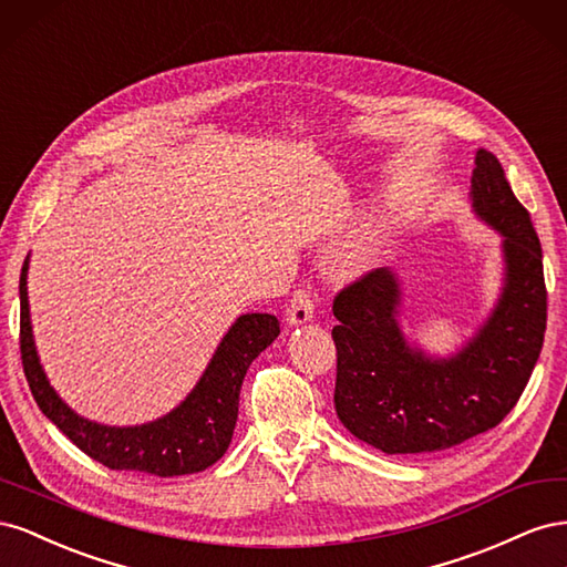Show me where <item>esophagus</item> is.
<instances>
[{"label":"esophagus","mask_w":567,"mask_h":567,"mask_svg":"<svg viewBox=\"0 0 567 567\" xmlns=\"http://www.w3.org/2000/svg\"><path fill=\"white\" fill-rule=\"evenodd\" d=\"M315 315V300L312 293L305 288H298L293 298H290L288 307H286V319L290 326H302L312 319Z\"/></svg>","instance_id":"34e87169"}]
</instances>
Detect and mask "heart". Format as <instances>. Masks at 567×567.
Wrapping results in <instances>:
<instances>
[{
	"instance_id": "heart-1",
	"label": "heart",
	"mask_w": 567,
	"mask_h": 567,
	"mask_svg": "<svg viewBox=\"0 0 567 567\" xmlns=\"http://www.w3.org/2000/svg\"><path fill=\"white\" fill-rule=\"evenodd\" d=\"M381 255H383V248L379 244H367V246L359 248V252H357V265L359 267H371V265L379 262Z\"/></svg>"
}]
</instances>
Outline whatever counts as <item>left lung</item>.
Returning <instances> with one entry per match:
<instances>
[{"label": "left lung", "instance_id": "1", "mask_svg": "<svg viewBox=\"0 0 567 567\" xmlns=\"http://www.w3.org/2000/svg\"><path fill=\"white\" fill-rule=\"evenodd\" d=\"M471 208L502 236L504 279L489 317L454 354L437 357L409 342L400 326L402 284L388 267L333 300L338 419L385 454H431L487 433L516 406L539 359L542 246L502 163L485 148L475 153Z\"/></svg>", "mask_w": 567, "mask_h": 567}]
</instances>
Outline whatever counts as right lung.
Returning <instances> with one entry per match:
<instances>
[{"label": "right lung", "mask_w": 567, "mask_h": 567, "mask_svg": "<svg viewBox=\"0 0 567 567\" xmlns=\"http://www.w3.org/2000/svg\"><path fill=\"white\" fill-rule=\"evenodd\" d=\"M28 267L21 269V359L42 414L75 447L111 471H140L158 477L200 473L225 456L236 419L238 392L252 359L281 333L274 315H241L219 340L194 390L165 416L142 425H106L80 416L49 383L35 348L28 302Z\"/></svg>", "instance_id": "obj_1"}]
</instances>
